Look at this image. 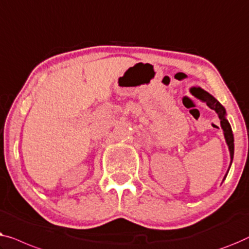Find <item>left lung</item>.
<instances>
[{
    "label": "left lung",
    "mask_w": 249,
    "mask_h": 249,
    "mask_svg": "<svg viewBox=\"0 0 249 249\" xmlns=\"http://www.w3.org/2000/svg\"><path fill=\"white\" fill-rule=\"evenodd\" d=\"M202 100L206 101V105H208V106L211 108V109L216 111V114H218L220 121H221V127L223 129V132H225L226 142L229 146L230 158H231V162H232V159H233V134H232V131H231V126L229 124V122L226 120L225 108H223L222 105L220 104L219 101L215 99V98H213L211 94H209L208 92H204V97H202Z\"/></svg>",
    "instance_id": "left-lung-1"
}]
</instances>
